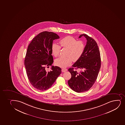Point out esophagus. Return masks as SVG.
Instances as JSON below:
<instances>
[{
	"mask_svg": "<svg viewBox=\"0 0 125 125\" xmlns=\"http://www.w3.org/2000/svg\"><path fill=\"white\" fill-rule=\"evenodd\" d=\"M67 71V69H65V68L62 69V72H66Z\"/></svg>",
	"mask_w": 125,
	"mask_h": 125,
	"instance_id": "1",
	"label": "esophagus"
}]
</instances>
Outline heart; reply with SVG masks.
Listing matches in <instances>:
<instances>
[{"mask_svg": "<svg viewBox=\"0 0 125 125\" xmlns=\"http://www.w3.org/2000/svg\"><path fill=\"white\" fill-rule=\"evenodd\" d=\"M60 45L56 43H53L52 47V54L55 57L59 56L61 47L68 49L66 57H61L55 62L56 65L61 67H67L73 60H78L84 52L85 45L82 41H77L75 38L67 36L59 41Z\"/></svg>", "mask_w": 125, "mask_h": 125, "instance_id": "heart-1", "label": "heart"}]
</instances>
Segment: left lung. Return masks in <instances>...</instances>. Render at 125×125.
Returning <instances> with one entry per match:
<instances>
[{"label": "left lung", "mask_w": 125, "mask_h": 125, "mask_svg": "<svg viewBox=\"0 0 125 125\" xmlns=\"http://www.w3.org/2000/svg\"><path fill=\"white\" fill-rule=\"evenodd\" d=\"M86 39V44L84 52L80 59L68 69L72 75L68 81L69 86L76 92H83L88 91L96 81L101 65L100 53L98 46L94 39L86 34L80 35ZM75 68V69L74 68ZM82 71L77 72L76 69Z\"/></svg>", "instance_id": "1"}]
</instances>
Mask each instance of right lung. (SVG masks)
<instances>
[{
  "mask_svg": "<svg viewBox=\"0 0 125 125\" xmlns=\"http://www.w3.org/2000/svg\"><path fill=\"white\" fill-rule=\"evenodd\" d=\"M59 38L56 33L44 31L33 38L28 46L24 65L30 83L37 89L43 91L50 88L62 73L57 66H52L50 71L46 70L53 63V41Z\"/></svg>",
  "mask_w": 125,
  "mask_h": 125,
  "instance_id": "1",
  "label": "right lung"
}]
</instances>
